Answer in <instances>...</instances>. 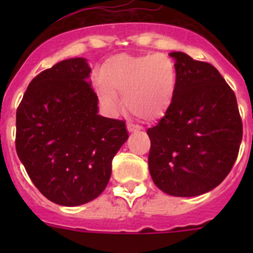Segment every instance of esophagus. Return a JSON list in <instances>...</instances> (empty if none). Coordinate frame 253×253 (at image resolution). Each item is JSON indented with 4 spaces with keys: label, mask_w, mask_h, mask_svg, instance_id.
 I'll use <instances>...</instances> for the list:
<instances>
[{
    "label": "esophagus",
    "mask_w": 253,
    "mask_h": 253,
    "mask_svg": "<svg viewBox=\"0 0 253 253\" xmlns=\"http://www.w3.org/2000/svg\"><path fill=\"white\" fill-rule=\"evenodd\" d=\"M126 128H128L129 133H135V131L140 130V126H138V125L135 124H131V123H128V124H126Z\"/></svg>",
    "instance_id": "esophagus-1"
}]
</instances>
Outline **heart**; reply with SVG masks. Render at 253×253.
<instances>
[{
    "mask_svg": "<svg viewBox=\"0 0 253 253\" xmlns=\"http://www.w3.org/2000/svg\"><path fill=\"white\" fill-rule=\"evenodd\" d=\"M177 86V71L166 54H119L93 76V88L109 115L129 110L146 122L162 118L171 106Z\"/></svg>",
    "mask_w": 253,
    "mask_h": 253,
    "instance_id": "b5f03b06",
    "label": "heart"
}]
</instances>
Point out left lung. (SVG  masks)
Listing matches in <instances>:
<instances>
[{"label":"left lung","instance_id":"left-lung-1","mask_svg":"<svg viewBox=\"0 0 253 253\" xmlns=\"http://www.w3.org/2000/svg\"><path fill=\"white\" fill-rule=\"evenodd\" d=\"M177 86L171 106L153 128L148 167L163 193H208L229 173L242 142V120L232 88L218 69L172 51Z\"/></svg>","mask_w":253,"mask_h":253}]
</instances>
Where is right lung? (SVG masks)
Masks as SVG:
<instances>
[{"mask_svg": "<svg viewBox=\"0 0 253 253\" xmlns=\"http://www.w3.org/2000/svg\"><path fill=\"white\" fill-rule=\"evenodd\" d=\"M84 58L62 60L30 82L16 111V152L50 202L77 207L96 199L111 161L128 139L125 122L99 115Z\"/></svg>", "mask_w": 253, "mask_h": 253, "instance_id": "add662e5", "label": "right lung"}]
</instances>
